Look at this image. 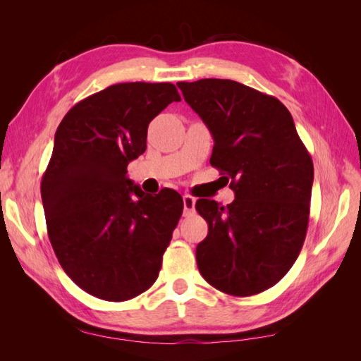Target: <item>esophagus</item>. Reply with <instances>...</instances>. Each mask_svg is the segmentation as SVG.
I'll use <instances>...</instances> for the list:
<instances>
[{
    "label": "esophagus",
    "instance_id": "34e87169",
    "mask_svg": "<svg viewBox=\"0 0 361 361\" xmlns=\"http://www.w3.org/2000/svg\"><path fill=\"white\" fill-rule=\"evenodd\" d=\"M194 207H195V199L190 194H185L183 195V214L191 215L194 212Z\"/></svg>",
    "mask_w": 361,
    "mask_h": 361
}]
</instances>
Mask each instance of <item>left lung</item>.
Instances as JSON below:
<instances>
[{
  "label": "left lung",
  "mask_w": 361,
  "mask_h": 361,
  "mask_svg": "<svg viewBox=\"0 0 361 361\" xmlns=\"http://www.w3.org/2000/svg\"><path fill=\"white\" fill-rule=\"evenodd\" d=\"M214 137L211 166L231 179L235 200L199 199L207 236L195 259L203 279L233 297L274 286L292 268L309 226L310 154L277 97L232 80L178 82Z\"/></svg>",
  "instance_id": "8db88e82"
}]
</instances>
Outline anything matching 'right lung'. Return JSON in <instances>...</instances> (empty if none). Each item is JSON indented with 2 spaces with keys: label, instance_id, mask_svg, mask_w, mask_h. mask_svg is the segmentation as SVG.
Segmentation results:
<instances>
[{
  "label": "right lung",
  "instance_id": "add662e5",
  "mask_svg": "<svg viewBox=\"0 0 361 361\" xmlns=\"http://www.w3.org/2000/svg\"><path fill=\"white\" fill-rule=\"evenodd\" d=\"M180 96L171 82H122L63 117L40 192L51 245L87 293L126 301L158 279L183 211L174 190L150 195L128 179L146 150L149 123Z\"/></svg>",
  "mask_w": 361,
  "mask_h": 361
}]
</instances>
